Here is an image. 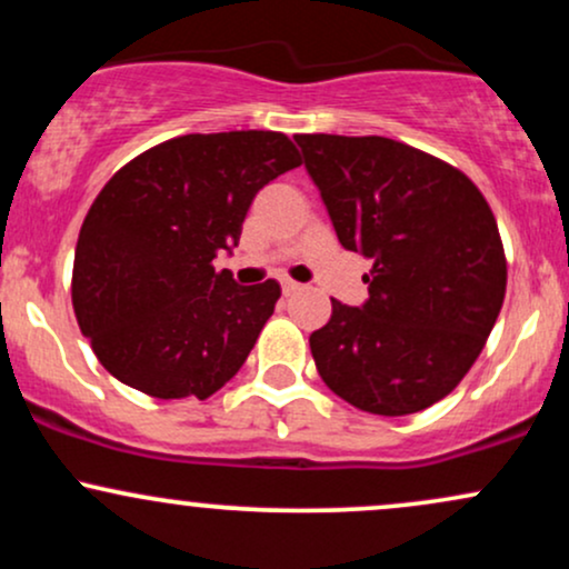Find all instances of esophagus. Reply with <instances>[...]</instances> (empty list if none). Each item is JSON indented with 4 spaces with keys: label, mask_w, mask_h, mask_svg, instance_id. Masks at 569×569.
I'll return each mask as SVG.
<instances>
[{
    "label": "esophagus",
    "mask_w": 569,
    "mask_h": 569,
    "mask_svg": "<svg viewBox=\"0 0 569 569\" xmlns=\"http://www.w3.org/2000/svg\"><path fill=\"white\" fill-rule=\"evenodd\" d=\"M280 286H283V293H286V297H291L293 291H299V283H293V280H289V278L280 280Z\"/></svg>",
    "instance_id": "obj_1"
}]
</instances>
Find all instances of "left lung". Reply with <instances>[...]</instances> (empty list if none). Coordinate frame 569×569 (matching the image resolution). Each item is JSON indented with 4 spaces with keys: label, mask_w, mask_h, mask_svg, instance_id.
I'll return each instance as SVG.
<instances>
[{
    "label": "left lung",
    "mask_w": 569,
    "mask_h": 569,
    "mask_svg": "<svg viewBox=\"0 0 569 569\" xmlns=\"http://www.w3.org/2000/svg\"><path fill=\"white\" fill-rule=\"evenodd\" d=\"M339 243L371 259L363 307L310 335L321 380L382 417L433 407L485 350L506 299L492 208L455 166L382 136H293Z\"/></svg>",
    "instance_id": "obj_1"
}]
</instances>
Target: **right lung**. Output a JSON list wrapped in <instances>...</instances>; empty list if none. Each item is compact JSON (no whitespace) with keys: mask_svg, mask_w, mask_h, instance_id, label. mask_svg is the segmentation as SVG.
<instances>
[{"mask_svg":"<svg viewBox=\"0 0 569 569\" xmlns=\"http://www.w3.org/2000/svg\"><path fill=\"white\" fill-rule=\"evenodd\" d=\"M297 166L276 130L189 133L103 184L77 240L71 305L109 375L166 401H202L238 375L280 286H238L213 259L238 246L259 189Z\"/></svg>","mask_w":569,"mask_h":569,"instance_id":"obj_1","label":"right lung"}]
</instances>
